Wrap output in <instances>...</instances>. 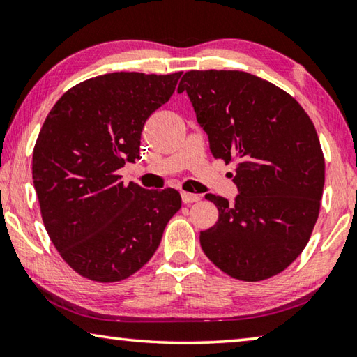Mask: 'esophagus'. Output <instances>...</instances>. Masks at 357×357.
I'll return each instance as SVG.
<instances>
[{
  "label": "esophagus",
  "mask_w": 357,
  "mask_h": 357,
  "mask_svg": "<svg viewBox=\"0 0 357 357\" xmlns=\"http://www.w3.org/2000/svg\"><path fill=\"white\" fill-rule=\"evenodd\" d=\"M181 198H183V202L185 204H190V203H195L200 200V195H197V193H189V192H181Z\"/></svg>",
  "instance_id": "1"
}]
</instances>
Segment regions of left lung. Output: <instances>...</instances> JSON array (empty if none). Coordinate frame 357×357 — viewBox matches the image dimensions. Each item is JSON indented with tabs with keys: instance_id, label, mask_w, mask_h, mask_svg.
Wrapping results in <instances>:
<instances>
[{
	"instance_id": "8db88e82",
	"label": "left lung",
	"mask_w": 357,
	"mask_h": 357,
	"mask_svg": "<svg viewBox=\"0 0 357 357\" xmlns=\"http://www.w3.org/2000/svg\"><path fill=\"white\" fill-rule=\"evenodd\" d=\"M183 91L213 155L236 162L234 202L206 195L219 220L200 233L204 255L238 280L282 273L304 250L318 219L324 157L315 126L288 93L247 72H185Z\"/></svg>"
}]
</instances>
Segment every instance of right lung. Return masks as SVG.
<instances>
[{
    "mask_svg": "<svg viewBox=\"0 0 357 357\" xmlns=\"http://www.w3.org/2000/svg\"><path fill=\"white\" fill-rule=\"evenodd\" d=\"M183 72H113L61 96L39 132L33 183L59 255L89 280L128 279L146 264L181 208L174 189L124 184L118 170L140 157L143 126L172 98Z\"/></svg>",
    "mask_w": 357,
    "mask_h": 357,
    "instance_id": "1",
    "label": "right lung"
}]
</instances>
